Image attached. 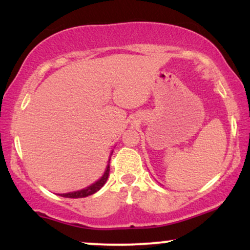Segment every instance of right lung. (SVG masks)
<instances>
[{"mask_svg": "<svg viewBox=\"0 0 250 250\" xmlns=\"http://www.w3.org/2000/svg\"><path fill=\"white\" fill-rule=\"evenodd\" d=\"M111 154H113V151L110 153V156ZM110 156H109V161H108V165L107 167H105V170L104 173L101 177H100L99 180L96 181V182H94L93 185L88 186V187L81 189V190H75V191H70V193H64V194H59L60 196L62 197H68V199H80V197H87L89 195H93L95 194L96 191H99L100 189H101L103 186L105 185V182H107L108 180V176H109V162H110Z\"/></svg>", "mask_w": 250, "mask_h": 250, "instance_id": "add662e5", "label": "right lung"}]
</instances>
